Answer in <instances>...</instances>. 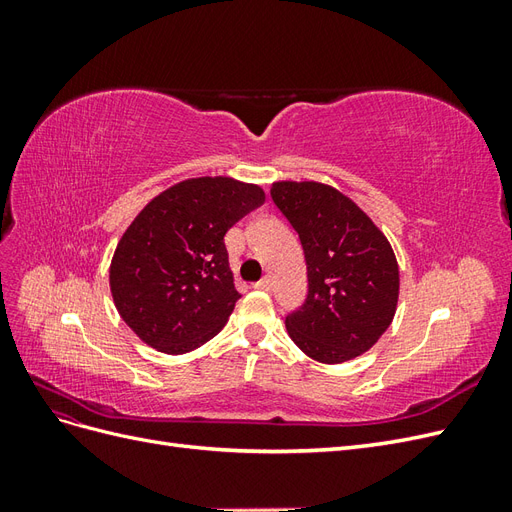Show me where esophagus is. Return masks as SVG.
<instances>
[{
	"instance_id": "esophagus-1",
	"label": "esophagus",
	"mask_w": 512,
	"mask_h": 512,
	"mask_svg": "<svg viewBox=\"0 0 512 512\" xmlns=\"http://www.w3.org/2000/svg\"><path fill=\"white\" fill-rule=\"evenodd\" d=\"M254 288H256V290H265V292H269V290L273 288L271 277H262L260 282H256V284H254Z\"/></svg>"
}]
</instances>
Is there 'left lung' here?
<instances>
[{
    "mask_svg": "<svg viewBox=\"0 0 512 512\" xmlns=\"http://www.w3.org/2000/svg\"><path fill=\"white\" fill-rule=\"evenodd\" d=\"M271 198L299 232L307 262V299L286 318L290 339L320 363L356 359L397 309L399 267L389 239L327 183L275 181Z\"/></svg>",
    "mask_w": 512,
    "mask_h": 512,
    "instance_id": "left-lung-1",
    "label": "left lung"
}]
</instances>
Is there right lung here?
Here are the masks:
<instances>
[{"label": "right lung", "mask_w": 512, "mask_h": 512, "mask_svg": "<svg viewBox=\"0 0 512 512\" xmlns=\"http://www.w3.org/2000/svg\"><path fill=\"white\" fill-rule=\"evenodd\" d=\"M262 203L260 185L196 177L136 215L117 243L108 280L119 316L147 346L183 354L222 331L241 297L224 235Z\"/></svg>", "instance_id": "1"}]
</instances>
